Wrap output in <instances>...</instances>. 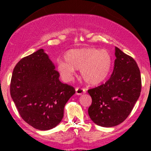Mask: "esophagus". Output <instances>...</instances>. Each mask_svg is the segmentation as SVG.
<instances>
[{"label":"esophagus","mask_w":151,"mask_h":151,"mask_svg":"<svg viewBox=\"0 0 151 151\" xmlns=\"http://www.w3.org/2000/svg\"><path fill=\"white\" fill-rule=\"evenodd\" d=\"M75 91H76V94H77V95H82V94L85 93V90L81 88H76Z\"/></svg>","instance_id":"34e87169"}]
</instances>
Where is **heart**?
I'll return each mask as SVG.
<instances>
[{
	"label": "heart",
	"instance_id": "obj_1",
	"mask_svg": "<svg viewBox=\"0 0 151 151\" xmlns=\"http://www.w3.org/2000/svg\"><path fill=\"white\" fill-rule=\"evenodd\" d=\"M64 60L58 61L57 70L65 82L71 81L75 69H80V75L88 84L99 85L107 78L112 66L107 50L92 47L68 50Z\"/></svg>",
	"mask_w": 151,
	"mask_h": 151
}]
</instances>
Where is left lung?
<instances>
[{
  "mask_svg": "<svg viewBox=\"0 0 151 151\" xmlns=\"http://www.w3.org/2000/svg\"><path fill=\"white\" fill-rule=\"evenodd\" d=\"M113 72L110 78L88 91L92 98L88 115L98 126L113 127L126 119L141 92L139 67L132 57L115 47Z\"/></svg>",
  "mask_w": 151,
  "mask_h": 151,
  "instance_id": "1",
  "label": "left lung"
}]
</instances>
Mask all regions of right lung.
<instances>
[{"label": "right lung", "mask_w": 151, "mask_h": 151, "mask_svg": "<svg viewBox=\"0 0 151 151\" xmlns=\"http://www.w3.org/2000/svg\"><path fill=\"white\" fill-rule=\"evenodd\" d=\"M59 77L43 49L21 59L14 68L11 96L22 119L35 129L45 131L58 126L65 104L75 93Z\"/></svg>", "instance_id": "1"}]
</instances>
